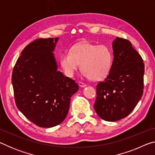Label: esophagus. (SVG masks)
I'll use <instances>...</instances> for the list:
<instances>
[{
  "label": "esophagus",
  "mask_w": 155,
  "mask_h": 155,
  "mask_svg": "<svg viewBox=\"0 0 155 155\" xmlns=\"http://www.w3.org/2000/svg\"><path fill=\"white\" fill-rule=\"evenodd\" d=\"M78 85H79V87H86V86H87V85H86V84L83 83L82 82L78 83Z\"/></svg>",
  "instance_id": "1"
}]
</instances>
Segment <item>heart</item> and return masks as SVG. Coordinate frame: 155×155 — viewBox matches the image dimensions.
Returning <instances> with one entry per match:
<instances>
[{
  "label": "heart",
  "instance_id": "obj_1",
  "mask_svg": "<svg viewBox=\"0 0 155 155\" xmlns=\"http://www.w3.org/2000/svg\"><path fill=\"white\" fill-rule=\"evenodd\" d=\"M113 60V52L108 46L81 42L73 46L70 52H65L62 54L60 64L68 77H73L81 64L85 77L91 80L99 81L109 74Z\"/></svg>",
  "mask_w": 155,
  "mask_h": 155
}]
</instances>
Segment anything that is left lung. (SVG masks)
I'll list each match as a JSON object with an SVG mask.
<instances>
[{"label":"left lung","instance_id":"8db88e82","mask_svg":"<svg viewBox=\"0 0 155 155\" xmlns=\"http://www.w3.org/2000/svg\"><path fill=\"white\" fill-rule=\"evenodd\" d=\"M110 72L96 85L94 109L101 119L115 122L129 115L143 91L144 64L129 41L116 37L112 42Z\"/></svg>","mask_w":155,"mask_h":155}]
</instances>
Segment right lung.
Here are the masks:
<instances>
[{"label": "right lung", "mask_w": 155, "mask_h": 155, "mask_svg": "<svg viewBox=\"0 0 155 155\" xmlns=\"http://www.w3.org/2000/svg\"><path fill=\"white\" fill-rule=\"evenodd\" d=\"M59 38L38 39L25 47L12 73L18 109L40 127L51 128L65 120L70 98L78 90L75 81L58 70L54 51Z\"/></svg>", "instance_id": "right-lung-1"}]
</instances>
